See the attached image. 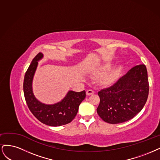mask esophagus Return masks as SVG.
I'll return each mask as SVG.
<instances>
[{
	"label": "esophagus",
	"mask_w": 160,
	"mask_h": 160,
	"mask_svg": "<svg viewBox=\"0 0 160 160\" xmlns=\"http://www.w3.org/2000/svg\"><path fill=\"white\" fill-rule=\"evenodd\" d=\"M94 94V91H93L92 90H88L86 91V94L88 96H90V95H92V94Z\"/></svg>",
	"instance_id": "esophagus-1"
}]
</instances>
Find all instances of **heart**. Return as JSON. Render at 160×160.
Masks as SVG:
<instances>
[{
    "instance_id": "heart-1",
    "label": "heart",
    "mask_w": 160,
    "mask_h": 160,
    "mask_svg": "<svg viewBox=\"0 0 160 160\" xmlns=\"http://www.w3.org/2000/svg\"><path fill=\"white\" fill-rule=\"evenodd\" d=\"M110 68V66H106L104 67V68H102L101 70L96 71V74H103L108 70H109ZM120 70H121V68H118L115 71L113 72H112L111 74L106 76L104 78H103V79H102V83L105 85H110V84L114 83L118 77V75H119V74H120Z\"/></svg>"
}]
</instances>
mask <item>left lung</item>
<instances>
[{"mask_svg": "<svg viewBox=\"0 0 160 160\" xmlns=\"http://www.w3.org/2000/svg\"><path fill=\"white\" fill-rule=\"evenodd\" d=\"M100 104L97 113L109 123H120L131 120L146 104L149 94L146 66H133L127 74L108 88L98 92Z\"/></svg>", "mask_w": 160, "mask_h": 160, "instance_id": "left-lung-1", "label": "left lung"}]
</instances>
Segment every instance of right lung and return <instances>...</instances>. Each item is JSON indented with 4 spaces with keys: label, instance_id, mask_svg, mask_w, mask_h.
<instances>
[{
    "label": "right lung",
    "instance_id": "right-lung-1",
    "mask_svg": "<svg viewBox=\"0 0 160 160\" xmlns=\"http://www.w3.org/2000/svg\"><path fill=\"white\" fill-rule=\"evenodd\" d=\"M42 56L43 54L40 52L36 56L25 73L23 90L26 102L32 114L44 124L50 126L67 124L76 117L80 103L86 98V92L70 91L60 102L53 105L44 104L38 101L32 93V81L38 61Z\"/></svg>",
    "mask_w": 160,
    "mask_h": 160
}]
</instances>
